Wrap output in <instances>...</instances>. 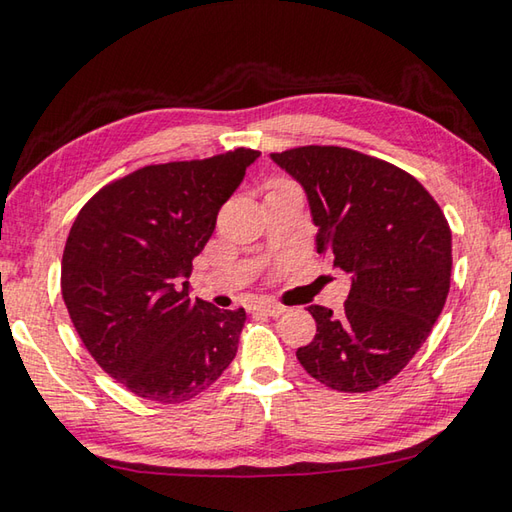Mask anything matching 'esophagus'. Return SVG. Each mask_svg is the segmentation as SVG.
I'll return each instance as SVG.
<instances>
[{"instance_id": "obj_1", "label": "esophagus", "mask_w": 512, "mask_h": 512, "mask_svg": "<svg viewBox=\"0 0 512 512\" xmlns=\"http://www.w3.org/2000/svg\"><path fill=\"white\" fill-rule=\"evenodd\" d=\"M250 311H255V313H266V315H282L284 311H286V306H282V304H277V302H257V304H253L250 306Z\"/></svg>"}]
</instances>
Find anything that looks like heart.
Wrapping results in <instances>:
<instances>
[{
	"instance_id": "obj_1",
	"label": "heart",
	"mask_w": 512,
	"mask_h": 512,
	"mask_svg": "<svg viewBox=\"0 0 512 512\" xmlns=\"http://www.w3.org/2000/svg\"><path fill=\"white\" fill-rule=\"evenodd\" d=\"M288 188H291V185H286V183H277L273 192H277V190H288Z\"/></svg>"
}]
</instances>
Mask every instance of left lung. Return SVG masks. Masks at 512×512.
I'll return each mask as SVG.
<instances>
[{"label": "left lung", "instance_id": "8db88e82", "mask_svg": "<svg viewBox=\"0 0 512 512\" xmlns=\"http://www.w3.org/2000/svg\"><path fill=\"white\" fill-rule=\"evenodd\" d=\"M309 201L315 250L351 277L345 311L311 304L315 338L295 351L338 392H371L421 349L450 291L452 235L414 176L347 147L271 154Z\"/></svg>", "mask_w": 512, "mask_h": 512}]
</instances>
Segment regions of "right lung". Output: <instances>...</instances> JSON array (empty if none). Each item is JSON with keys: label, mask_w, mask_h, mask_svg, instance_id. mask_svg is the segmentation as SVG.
<instances>
[{"label": "right lung", "mask_w": 512, "mask_h": 512, "mask_svg": "<svg viewBox=\"0 0 512 512\" xmlns=\"http://www.w3.org/2000/svg\"><path fill=\"white\" fill-rule=\"evenodd\" d=\"M259 152L147 165L80 210L62 255V297L87 351L129 392L190 401L224 374L246 311L190 297L192 259Z\"/></svg>", "instance_id": "obj_1"}]
</instances>
